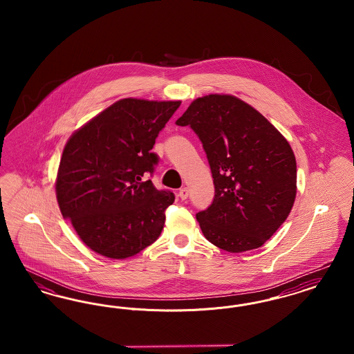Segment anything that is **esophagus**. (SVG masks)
<instances>
[{
  "label": "esophagus",
  "instance_id": "34e87169",
  "mask_svg": "<svg viewBox=\"0 0 354 354\" xmlns=\"http://www.w3.org/2000/svg\"><path fill=\"white\" fill-rule=\"evenodd\" d=\"M179 198L182 199V201H185L187 198H188V188H185V187H183V188H180L179 189Z\"/></svg>",
  "mask_w": 354,
  "mask_h": 354
}]
</instances>
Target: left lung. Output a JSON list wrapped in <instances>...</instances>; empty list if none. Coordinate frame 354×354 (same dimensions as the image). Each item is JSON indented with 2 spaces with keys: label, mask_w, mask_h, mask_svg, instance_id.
<instances>
[{
  "label": "left lung",
  "mask_w": 354,
  "mask_h": 354,
  "mask_svg": "<svg viewBox=\"0 0 354 354\" xmlns=\"http://www.w3.org/2000/svg\"><path fill=\"white\" fill-rule=\"evenodd\" d=\"M176 124L199 136L214 178L212 204L196 214L203 235L227 252L261 247L296 198V158L288 140L234 95L195 100Z\"/></svg>",
  "instance_id": "left-lung-1"
}]
</instances>
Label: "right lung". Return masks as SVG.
<instances>
[{"instance_id":"add662e5","label":"right lung","mask_w":354,"mask_h":354,"mask_svg":"<svg viewBox=\"0 0 354 354\" xmlns=\"http://www.w3.org/2000/svg\"><path fill=\"white\" fill-rule=\"evenodd\" d=\"M179 106L124 98L70 136L57 174V201L94 252L127 259L160 235L175 196L143 178L158 165L155 139Z\"/></svg>"}]
</instances>
